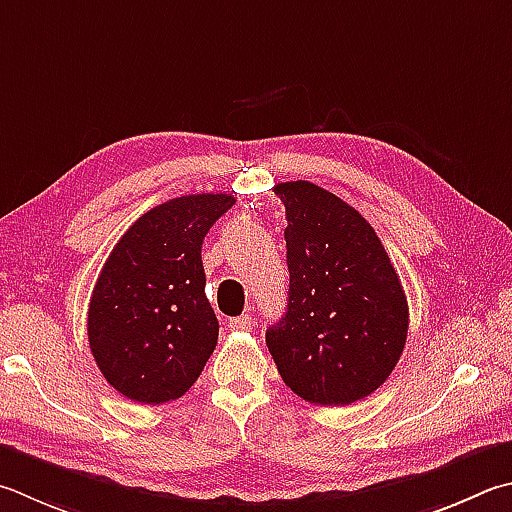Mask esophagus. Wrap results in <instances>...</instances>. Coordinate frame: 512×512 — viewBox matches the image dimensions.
<instances>
[{
	"mask_svg": "<svg viewBox=\"0 0 512 512\" xmlns=\"http://www.w3.org/2000/svg\"><path fill=\"white\" fill-rule=\"evenodd\" d=\"M228 327L232 331H250L253 329V318H250V315H239V318H232L228 322Z\"/></svg>",
	"mask_w": 512,
	"mask_h": 512,
	"instance_id": "esophagus-1",
	"label": "esophagus"
}]
</instances>
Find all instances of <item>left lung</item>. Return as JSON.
I'll return each instance as SVG.
<instances>
[{
    "mask_svg": "<svg viewBox=\"0 0 512 512\" xmlns=\"http://www.w3.org/2000/svg\"><path fill=\"white\" fill-rule=\"evenodd\" d=\"M291 275L266 345L284 383L315 405H349L385 383L410 313L389 255L356 208L311 181L277 183Z\"/></svg>",
    "mask_w": 512,
    "mask_h": 512,
    "instance_id": "1",
    "label": "left lung"
}]
</instances>
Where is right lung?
I'll use <instances>...</instances> for the list:
<instances>
[{"label":"right lung","instance_id":"right-lung-1","mask_svg":"<svg viewBox=\"0 0 512 512\" xmlns=\"http://www.w3.org/2000/svg\"><path fill=\"white\" fill-rule=\"evenodd\" d=\"M235 203L185 194L138 217L111 250L89 302L87 333L107 383L129 401L181 398L217 347L201 246Z\"/></svg>","mask_w":512,"mask_h":512}]
</instances>
